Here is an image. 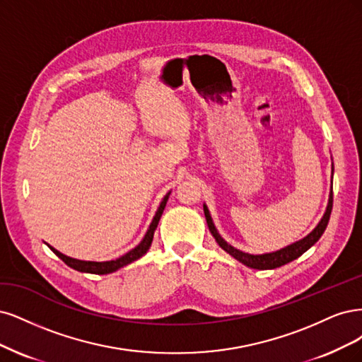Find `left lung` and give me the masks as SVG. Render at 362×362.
I'll use <instances>...</instances> for the list:
<instances>
[{
	"label": "left lung",
	"mask_w": 362,
	"mask_h": 362,
	"mask_svg": "<svg viewBox=\"0 0 362 362\" xmlns=\"http://www.w3.org/2000/svg\"><path fill=\"white\" fill-rule=\"evenodd\" d=\"M332 171H334V167H332ZM203 209H204V216H206L207 226H209V230H211V233H212V236L215 238V240L218 242L219 247L223 248L224 251H227L231 255V257H235L236 260H239L245 266L252 267V269H262V271L263 269H275V267L287 264L290 262H293L295 259L300 257L302 254H304L307 250H310L313 245L320 239V236L323 235V231L326 230V227H328V223H329V216H331V211H332V191H331V195H329L328 207H326V212H325L322 221L307 238L300 239L299 242L291 243V245H288V247L279 250V251L269 252V254H262V255H252V254H248V252H243V251L233 248L231 245H228L223 238L219 236V233H218V230L215 228V226L212 223L211 214H209V209L206 207V204L203 206Z\"/></svg>",
	"instance_id": "1"
}]
</instances>
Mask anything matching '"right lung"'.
Segmentation results:
<instances>
[{
  "instance_id": "obj_1",
  "label": "right lung",
  "mask_w": 362,
  "mask_h": 362,
  "mask_svg": "<svg viewBox=\"0 0 362 362\" xmlns=\"http://www.w3.org/2000/svg\"><path fill=\"white\" fill-rule=\"evenodd\" d=\"M168 197H170V192L164 197V200L160 202V206H159V209H158V212H156L153 221H151V224H150V227H148V230H147V233H146L144 239L141 240V243H139L138 247H135L134 250H131L129 252H126L124 255H122V257H119V259L110 260V262H84V260H76V259H72V257H67V255L62 254L60 251H57L55 248L49 247V245H48V247H49V248L54 251V254H57L58 257H60L67 266L74 267V269H76V271H79V272L99 274V275L115 272L117 269H120V267H123V266H126V264H129V263L138 260L139 257H143V255L148 251L150 245H151V240H153V233H155V230H156V227H158V223H159L162 212H164Z\"/></svg>"
}]
</instances>
